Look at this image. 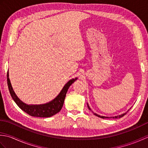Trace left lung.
<instances>
[{
    "label": "left lung",
    "mask_w": 148,
    "mask_h": 148,
    "mask_svg": "<svg viewBox=\"0 0 148 148\" xmlns=\"http://www.w3.org/2000/svg\"><path fill=\"white\" fill-rule=\"evenodd\" d=\"M87 106H88V109H90V110H91V109H90V106H89V105H88V103H87ZM127 111V112H128ZM126 113L127 112H125V113H123V114H120V115H118V116H113V117H108V116H100V115H99V114H96V113H94V114H95V116H98V117H99V118H103V119H104V118H121V117H123V116H125V114H126Z\"/></svg>",
    "instance_id": "8db88e82"
}]
</instances>
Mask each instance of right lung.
I'll use <instances>...</instances> for the list:
<instances>
[{
	"label": "right lung",
	"mask_w": 148,
	"mask_h": 148,
	"mask_svg": "<svg viewBox=\"0 0 148 148\" xmlns=\"http://www.w3.org/2000/svg\"><path fill=\"white\" fill-rule=\"evenodd\" d=\"M77 79V77L75 79H72L69 80L68 82L65 84L63 87L62 90L60 93L55 98L51 101L48 103H44V104H27L18 98V96L16 95L14 92L12 87L11 86V81L9 77V72L8 71L7 74V81L8 85L9 88V92L12 99L18 106L24 112H25L29 115L34 116V117H40V118H48L56 114V113L60 111L62 106L64 105V100L65 98L66 93H67L69 88L70 87L71 84L73 83Z\"/></svg>",
	"instance_id": "add662e5"
}]
</instances>
